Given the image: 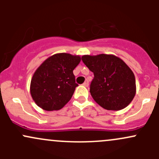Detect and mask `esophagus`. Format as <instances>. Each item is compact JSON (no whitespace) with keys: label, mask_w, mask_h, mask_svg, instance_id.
Here are the masks:
<instances>
[{"label":"esophagus","mask_w":159,"mask_h":159,"mask_svg":"<svg viewBox=\"0 0 159 159\" xmlns=\"http://www.w3.org/2000/svg\"><path fill=\"white\" fill-rule=\"evenodd\" d=\"M83 85L86 86V87H87V86H89V81H84V82L83 83Z\"/></svg>","instance_id":"esophagus-1"}]
</instances>
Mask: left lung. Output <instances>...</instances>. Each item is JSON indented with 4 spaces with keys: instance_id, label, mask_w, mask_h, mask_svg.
Returning a JSON list of instances; mask_svg holds the SVG:
<instances>
[{
    "instance_id": "8db88e82",
    "label": "left lung",
    "mask_w": 159,
    "mask_h": 159,
    "mask_svg": "<svg viewBox=\"0 0 159 159\" xmlns=\"http://www.w3.org/2000/svg\"><path fill=\"white\" fill-rule=\"evenodd\" d=\"M81 60L94 73L90 92L100 106L107 110L118 111L131 103L136 92L135 78L121 59L102 54L84 55Z\"/></svg>"
}]
</instances>
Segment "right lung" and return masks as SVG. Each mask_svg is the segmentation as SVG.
<instances>
[{
  "label": "right lung",
  "instance_id": "obj_1",
  "mask_svg": "<svg viewBox=\"0 0 159 159\" xmlns=\"http://www.w3.org/2000/svg\"><path fill=\"white\" fill-rule=\"evenodd\" d=\"M80 61L79 56L61 53L41 64L30 82V94L40 108L46 111L59 110L69 102L78 86L73 70Z\"/></svg>",
  "mask_w": 159,
  "mask_h": 159
}]
</instances>
